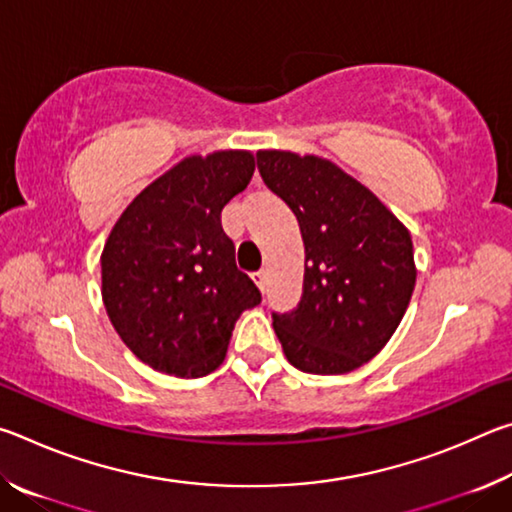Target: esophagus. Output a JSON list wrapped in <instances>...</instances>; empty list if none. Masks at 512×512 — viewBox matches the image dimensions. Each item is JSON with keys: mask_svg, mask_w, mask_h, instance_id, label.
<instances>
[{"mask_svg": "<svg viewBox=\"0 0 512 512\" xmlns=\"http://www.w3.org/2000/svg\"><path fill=\"white\" fill-rule=\"evenodd\" d=\"M253 282L257 284L259 287V291H266V287H268V277H266V271H257V273H253Z\"/></svg>", "mask_w": 512, "mask_h": 512, "instance_id": "esophagus-1", "label": "esophagus"}]
</instances>
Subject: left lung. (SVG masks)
I'll return each mask as SVG.
<instances>
[{"label": "left lung", "instance_id": "obj_1", "mask_svg": "<svg viewBox=\"0 0 512 512\" xmlns=\"http://www.w3.org/2000/svg\"><path fill=\"white\" fill-rule=\"evenodd\" d=\"M264 185L296 214L305 244L302 298L273 327L291 366L357 370L384 348L415 287L413 241L400 219L334 162L259 151Z\"/></svg>", "mask_w": 512, "mask_h": 512}]
</instances>
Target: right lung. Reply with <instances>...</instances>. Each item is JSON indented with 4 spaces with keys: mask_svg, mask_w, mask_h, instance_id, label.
<instances>
[{
    "mask_svg": "<svg viewBox=\"0 0 512 512\" xmlns=\"http://www.w3.org/2000/svg\"><path fill=\"white\" fill-rule=\"evenodd\" d=\"M255 171L250 151L189 155L142 189L101 253V296L137 359L176 377L210 375L241 311L262 293L235 264L221 210Z\"/></svg>",
    "mask_w": 512,
    "mask_h": 512,
    "instance_id": "obj_1",
    "label": "right lung"
}]
</instances>
